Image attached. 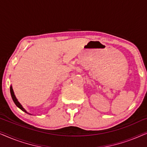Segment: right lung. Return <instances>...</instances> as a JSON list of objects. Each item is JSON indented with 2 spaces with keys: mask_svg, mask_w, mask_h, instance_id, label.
<instances>
[{
  "mask_svg": "<svg viewBox=\"0 0 147 147\" xmlns=\"http://www.w3.org/2000/svg\"><path fill=\"white\" fill-rule=\"evenodd\" d=\"M10 91H11V97H12V98H13V102H15V104H16V106H17L18 108H19L20 109L23 110V111H24V112H26V113L29 114V113H28V112H26V110H25V109H24V108H23V107H22V106L21 105V104H20L19 102H18L17 99V98H16L15 96V94H14V92H13V88H12V86H11V88H10Z\"/></svg>",
  "mask_w": 147,
  "mask_h": 147,
  "instance_id": "add662e5",
  "label": "right lung"
}]
</instances>
